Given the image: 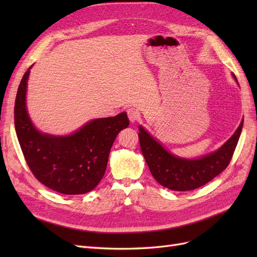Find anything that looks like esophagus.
<instances>
[{"instance_id": "34e87169", "label": "esophagus", "mask_w": 257, "mask_h": 257, "mask_svg": "<svg viewBox=\"0 0 257 257\" xmlns=\"http://www.w3.org/2000/svg\"><path fill=\"white\" fill-rule=\"evenodd\" d=\"M126 112H127L128 119H130V121L132 123H134V122H136L138 120L139 113H138V111L136 109H134V108H128V109L126 110Z\"/></svg>"}]
</instances>
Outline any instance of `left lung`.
I'll list each match as a JSON object with an SVG mask.
<instances>
[{
    "label": "left lung",
    "instance_id": "1",
    "mask_svg": "<svg viewBox=\"0 0 257 257\" xmlns=\"http://www.w3.org/2000/svg\"><path fill=\"white\" fill-rule=\"evenodd\" d=\"M232 77L237 81L236 76ZM242 126L243 120L219 149L197 159H184L170 153L142 125L138 127V137L143 155L155 180L169 190L191 191L211 181L228 166Z\"/></svg>",
    "mask_w": 257,
    "mask_h": 257
}]
</instances>
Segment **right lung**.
Instances as JSON below:
<instances>
[{"mask_svg": "<svg viewBox=\"0 0 257 257\" xmlns=\"http://www.w3.org/2000/svg\"><path fill=\"white\" fill-rule=\"evenodd\" d=\"M31 67L22 77L15 102V128L25 159L35 178L47 188L65 195L88 193L105 175L114 139L130 124L127 114L91 120L69 135L42 133L27 108Z\"/></svg>", "mask_w": 257, "mask_h": 257, "instance_id": "add662e5", "label": "right lung"}]
</instances>
